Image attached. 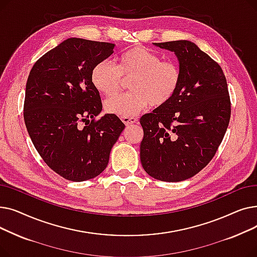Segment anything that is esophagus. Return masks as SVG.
Wrapping results in <instances>:
<instances>
[{
  "label": "esophagus",
  "instance_id": "34e87169",
  "mask_svg": "<svg viewBox=\"0 0 257 257\" xmlns=\"http://www.w3.org/2000/svg\"><path fill=\"white\" fill-rule=\"evenodd\" d=\"M121 120H123V123H124L126 126H129V125H131V124L137 123L138 118H137V117H133V116H131V117H121Z\"/></svg>",
  "mask_w": 257,
  "mask_h": 257
}]
</instances>
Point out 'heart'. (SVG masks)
I'll return each mask as SVG.
<instances>
[{"mask_svg": "<svg viewBox=\"0 0 257 257\" xmlns=\"http://www.w3.org/2000/svg\"><path fill=\"white\" fill-rule=\"evenodd\" d=\"M133 78L131 92L118 94L105 102L106 110L120 117H131L151 104L160 107L169 103L178 90L181 71L177 63L163 60L157 53L145 47L124 52L118 65L111 60H102L93 66L91 82L105 96H114L124 83Z\"/></svg>", "mask_w": 257, "mask_h": 257, "instance_id": "1", "label": "heart"}]
</instances>
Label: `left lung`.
<instances>
[{
  "label": "left lung",
  "mask_w": 257,
  "mask_h": 257,
  "mask_svg": "<svg viewBox=\"0 0 257 257\" xmlns=\"http://www.w3.org/2000/svg\"><path fill=\"white\" fill-rule=\"evenodd\" d=\"M153 45L175 53L181 82L169 103L141 117V161L151 177L179 182L195 176L217 152L230 119V97L221 66L197 45Z\"/></svg>",
  "instance_id": "left-lung-1"
}]
</instances>
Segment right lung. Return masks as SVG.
<instances>
[{"label": "right lung", "mask_w": 257, "mask_h": 257, "mask_svg": "<svg viewBox=\"0 0 257 257\" xmlns=\"http://www.w3.org/2000/svg\"><path fill=\"white\" fill-rule=\"evenodd\" d=\"M114 44L67 38L33 65L26 84L24 119L45 163L64 179L85 181L107 167L125 125L102 111L91 71L113 53Z\"/></svg>", "instance_id": "add662e5"}]
</instances>
